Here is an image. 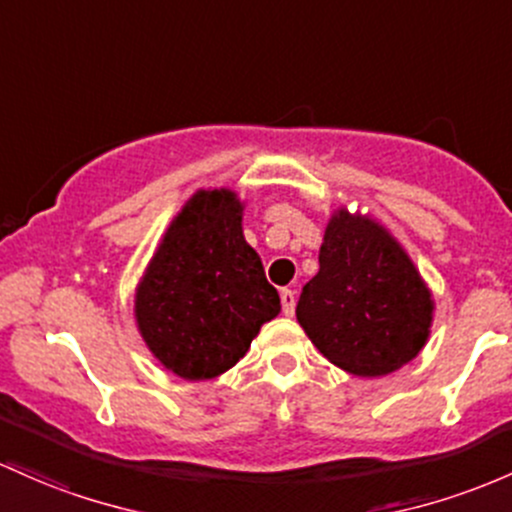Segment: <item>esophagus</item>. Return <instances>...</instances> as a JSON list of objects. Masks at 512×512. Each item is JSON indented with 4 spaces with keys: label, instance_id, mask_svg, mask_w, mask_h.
Here are the masks:
<instances>
[{
    "label": "esophagus",
    "instance_id": "1",
    "mask_svg": "<svg viewBox=\"0 0 512 512\" xmlns=\"http://www.w3.org/2000/svg\"><path fill=\"white\" fill-rule=\"evenodd\" d=\"M279 299H282V311L284 316H294V308H296V294L291 289H282V294H279Z\"/></svg>",
    "mask_w": 512,
    "mask_h": 512
}]
</instances>
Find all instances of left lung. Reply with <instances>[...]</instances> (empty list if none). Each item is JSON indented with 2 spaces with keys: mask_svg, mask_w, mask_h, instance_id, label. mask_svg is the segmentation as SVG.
I'll list each match as a JSON object with an SVG mask.
<instances>
[{
  "mask_svg": "<svg viewBox=\"0 0 512 512\" xmlns=\"http://www.w3.org/2000/svg\"><path fill=\"white\" fill-rule=\"evenodd\" d=\"M318 265L296 318L320 355L350 374L381 376L423 350L430 291L379 223L340 209L325 228Z\"/></svg>",
  "mask_w": 512,
  "mask_h": 512,
  "instance_id": "1",
  "label": "left lung"
}]
</instances>
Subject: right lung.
Returning <instances> with one entry per match:
<instances>
[{"label": "right lung", "instance_id": "add662e5", "mask_svg": "<svg viewBox=\"0 0 512 512\" xmlns=\"http://www.w3.org/2000/svg\"><path fill=\"white\" fill-rule=\"evenodd\" d=\"M279 311L277 289L245 243L240 201L228 189L196 192L136 291L145 345L182 379H213L245 357L262 323Z\"/></svg>", "mask_w": 512, "mask_h": 512}]
</instances>
